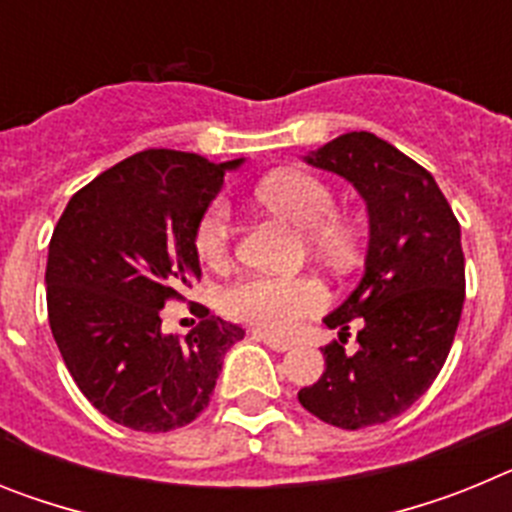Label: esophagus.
I'll return each instance as SVG.
<instances>
[{"label": "esophagus", "instance_id": "1", "mask_svg": "<svg viewBox=\"0 0 512 512\" xmlns=\"http://www.w3.org/2000/svg\"><path fill=\"white\" fill-rule=\"evenodd\" d=\"M253 336L259 338L261 343H266V346H269V348H274V351H279V354H282V351H289V348H292V343L282 341V338H277V336H271V333H261V330H256Z\"/></svg>", "mask_w": 512, "mask_h": 512}]
</instances>
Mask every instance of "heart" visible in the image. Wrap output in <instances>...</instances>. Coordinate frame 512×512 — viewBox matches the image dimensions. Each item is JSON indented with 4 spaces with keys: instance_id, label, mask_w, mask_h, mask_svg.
<instances>
[{
    "instance_id": "b5f03b06",
    "label": "heart",
    "mask_w": 512,
    "mask_h": 512,
    "mask_svg": "<svg viewBox=\"0 0 512 512\" xmlns=\"http://www.w3.org/2000/svg\"><path fill=\"white\" fill-rule=\"evenodd\" d=\"M256 197L271 212L302 228L310 251L336 266H346L359 248V230L338 215L336 194L307 171H277L266 176ZM235 225L230 205L217 197L202 210L194 228V248L205 264H220L233 248ZM225 310L271 333H292L328 302L323 284L310 274H246L223 292Z\"/></svg>"
}]
</instances>
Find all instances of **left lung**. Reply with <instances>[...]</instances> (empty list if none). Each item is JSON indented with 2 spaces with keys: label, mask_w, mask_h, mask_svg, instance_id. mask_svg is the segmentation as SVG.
<instances>
[{
  "label": "left lung",
  "mask_w": 512,
  "mask_h": 512,
  "mask_svg": "<svg viewBox=\"0 0 512 512\" xmlns=\"http://www.w3.org/2000/svg\"><path fill=\"white\" fill-rule=\"evenodd\" d=\"M305 161L348 179L369 210L364 279L325 318L341 343L323 348V377L297 392L307 413L356 431L405 413L441 372L467 287L461 228L436 179L374 133L338 135ZM354 317L360 346L346 355Z\"/></svg>",
  "instance_id": "8db88e82"
}]
</instances>
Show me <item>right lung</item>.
<instances>
[{"mask_svg": "<svg viewBox=\"0 0 512 512\" xmlns=\"http://www.w3.org/2000/svg\"><path fill=\"white\" fill-rule=\"evenodd\" d=\"M148 148L81 187L48 246V323L76 387L102 415L143 433L192 423L210 405L223 356L246 330L210 315L161 333V307L200 277L194 228L228 169Z\"/></svg>", "mask_w": 512, "mask_h": 512, "instance_id": "add662e5", "label": "right lung"}]
</instances>
